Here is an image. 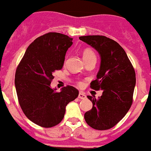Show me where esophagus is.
<instances>
[{"mask_svg":"<svg viewBox=\"0 0 151 151\" xmlns=\"http://www.w3.org/2000/svg\"><path fill=\"white\" fill-rule=\"evenodd\" d=\"M78 98H81V99H85V98H86V95L84 94L83 92H81V93H79V95H78Z\"/></svg>","mask_w":151,"mask_h":151,"instance_id":"34e87169","label":"esophagus"}]
</instances>
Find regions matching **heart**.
Segmentation results:
<instances>
[{
  "instance_id": "heart-1",
  "label": "heart",
  "mask_w": 151,
  "mask_h": 151,
  "mask_svg": "<svg viewBox=\"0 0 151 151\" xmlns=\"http://www.w3.org/2000/svg\"><path fill=\"white\" fill-rule=\"evenodd\" d=\"M90 58H96L95 56L94 52L91 49H85V50L83 51V58L84 60H86V59H88ZM81 84V83H80V85Z\"/></svg>"
}]
</instances>
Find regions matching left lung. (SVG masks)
<instances>
[{"label": "left lung", "instance_id": "8db88e82", "mask_svg": "<svg viewBox=\"0 0 151 151\" xmlns=\"http://www.w3.org/2000/svg\"><path fill=\"white\" fill-rule=\"evenodd\" d=\"M80 40L97 50L101 58L97 79L91 82L90 87L102 90V95L98 99L88 96L93 108L85 112L84 119L93 129H111L132 106L135 70L127 53L115 40L104 36H81Z\"/></svg>", "mask_w": 151, "mask_h": 151}]
</instances>
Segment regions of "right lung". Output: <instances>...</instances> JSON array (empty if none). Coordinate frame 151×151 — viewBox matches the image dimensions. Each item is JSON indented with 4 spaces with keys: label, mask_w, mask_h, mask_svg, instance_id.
<instances>
[{
    "label": "right lung",
    "mask_w": 151,
    "mask_h": 151,
    "mask_svg": "<svg viewBox=\"0 0 151 151\" xmlns=\"http://www.w3.org/2000/svg\"><path fill=\"white\" fill-rule=\"evenodd\" d=\"M72 38L58 32H49L36 38L27 47L15 73L16 92L22 111L34 124L51 128L64 117L66 106L79 95L67 85L59 93L50 86L53 72L63 67Z\"/></svg>",
    "instance_id": "add662e5"
}]
</instances>
